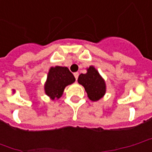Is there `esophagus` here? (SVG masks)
Here are the masks:
<instances>
[{
  "instance_id": "obj_1",
  "label": "esophagus",
  "mask_w": 152,
  "mask_h": 152,
  "mask_svg": "<svg viewBox=\"0 0 152 152\" xmlns=\"http://www.w3.org/2000/svg\"><path fill=\"white\" fill-rule=\"evenodd\" d=\"M74 76H75V78H76V80H77V79H78V76H79V73L75 72L74 73Z\"/></svg>"
}]
</instances>
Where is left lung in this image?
I'll use <instances>...</instances> for the list:
<instances>
[{
    "instance_id": "8db88e82",
    "label": "left lung",
    "mask_w": 152,
    "mask_h": 152,
    "mask_svg": "<svg viewBox=\"0 0 152 152\" xmlns=\"http://www.w3.org/2000/svg\"><path fill=\"white\" fill-rule=\"evenodd\" d=\"M78 83L85 88L87 95L91 101H99L105 95L107 86L104 79L94 66L87 68V72L80 74Z\"/></svg>"
}]
</instances>
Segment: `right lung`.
Segmentation results:
<instances>
[{
	"label": "right lung",
	"instance_id": "1",
	"mask_svg": "<svg viewBox=\"0 0 152 152\" xmlns=\"http://www.w3.org/2000/svg\"><path fill=\"white\" fill-rule=\"evenodd\" d=\"M75 77L66 66H51L45 83V93L50 99H58L62 97L66 86L75 82Z\"/></svg>",
	"mask_w": 152,
	"mask_h": 152
}]
</instances>
